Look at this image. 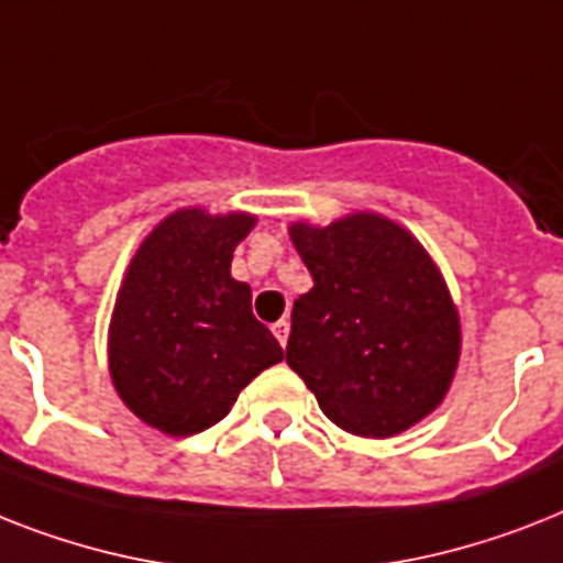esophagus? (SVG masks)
Segmentation results:
<instances>
[{
  "label": "esophagus",
  "instance_id": "esophagus-1",
  "mask_svg": "<svg viewBox=\"0 0 563 563\" xmlns=\"http://www.w3.org/2000/svg\"><path fill=\"white\" fill-rule=\"evenodd\" d=\"M272 332H274V335H277V341H280V344L286 346V341H289V321H286V318H280V321H277L272 327Z\"/></svg>",
  "mask_w": 563,
  "mask_h": 563
}]
</instances>
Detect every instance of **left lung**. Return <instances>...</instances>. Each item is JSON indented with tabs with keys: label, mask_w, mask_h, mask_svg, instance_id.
Wrapping results in <instances>:
<instances>
[{
	"label": "left lung",
	"mask_w": 563,
	"mask_h": 563,
	"mask_svg": "<svg viewBox=\"0 0 563 563\" xmlns=\"http://www.w3.org/2000/svg\"><path fill=\"white\" fill-rule=\"evenodd\" d=\"M291 242L314 286L291 306L289 367L338 428L408 431L440 405L460 358V318L428 251L376 213L291 225Z\"/></svg>",
	"instance_id": "8db88e82"
}]
</instances>
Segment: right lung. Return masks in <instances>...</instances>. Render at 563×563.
Returning a JSON list of instances; mask_svg holds the SVG:
<instances>
[{
  "mask_svg": "<svg viewBox=\"0 0 563 563\" xmlns=\"http://www.w3.org/2000/svg\"><path fill=\"white\" fill-rule=\"evenodd\" d=\"M249 213L176 210L132 257L109 327V373L132 413L190 437L234 408L251 378L283 361L251 312V286L231 277Z\"/></svg>",
  "mask_w": 563,
  "mask_h": 563,
  "instance_id": "right-lung-1",
  "label": "right lung"
}]
</instances>
